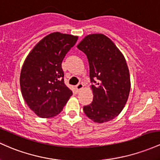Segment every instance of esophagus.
<instances>
[{"label": "esophagus", "instance_id": "obj_1", "mask_svg": "<svg viewBox=\"0 0 160 160\" xmlns=\"http://www.w3.org/2000/svg\"><path fill=\"white\" fill-rule=\"evenodd\" d=\"M75 88H76L77 91L81 90V89L83 88V83H78L76 87H75Z\"/></svg>", "mask_w": 160, "mask_h": 160}]
</instances>
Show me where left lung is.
I'll return each mask as SVG.
<instances>
[{"mask_svg": "<svg viewBox=\"0 0 160 160\" xmlns=\"http://www.w3.org/2000/svg\"><path fill=\"white\" fill-rule=\"evenodd\" d=\"M77 48L87 55L89 65L90 88L93 101L83 107L89 118L96 123L108 122L116 118L128 99L131 79L123 54L104 34L86 36Z\"/></svg>", "mask_w": 160, "mask_h": 160, "instance_id": "obj_1", "label": "left lung"}]
</instances>
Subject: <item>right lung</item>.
<instances>
[{
    "mask_svg": "<svg viewBox=\"0 0 160 160\" xmlns=\"http://www.w3.org/2000/svg\"><path fill=\"white\" fill-rule=\"evenodd\" d=\"M78 36L55 32L45 36L24 61L20 77L22 97L36 115H58L73 92L64 82L61 63Z\"/></svg>",
    "mask_w": 160,
    "mask_h": 160,
    "instance_id": "add662e5",
    "label": "right lung"
}]
</instances>
